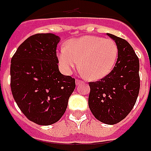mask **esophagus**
Returning <instances> with one entry per match:
<instances>
[{"mask_svg":"<svg viewBox=\"0 0 151 151\" xmlns=\"http://www.w3.org/2000/svg\"><path fill=\"white\" fill-rule=\"evenodd\" d=\"M75 82H76V85H77V86L79 84H81V83H82V81H81V80H78V79H77V80L75 81Z\"/></svg>","mask_w":151,"mask_h":151,"instance_id":"esophagus-1","label":"esophagus"}]
</instances>
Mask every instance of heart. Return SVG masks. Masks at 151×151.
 Masks as SVG:
<instances>
[{"instance_id":"1","label":"heart","mask_w":151,"mask_h":151,"mask_svg":"<svg viewBox=\"0 0 151 151\" xmlns=\"http://www.w3.org/2000/svg\"><path fill=\"white\" fill-rule=\"evenodd\" d=\"M118 55V45L112 39L88 35L68 41L59 52L58 61L66 73L80 66L87 78L95 81L111 72Z\"/></svg>"}]
</instances>
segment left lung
<instances>
[{
  "label": "left lung",
  "instance_id": "obj_1",
  "mask_svg": "<svg viewBox=\"0 0 151 151\" xmlns=\"http://www.w3.org/2000/svg\"><path fill=\"white\" fill-rule=\"evenodd\" d=\"M118 48L111 72L100 81L89 82V107L98 121L108 125L121 122L131 111L140 88L139 60L126 40L107 33Z\"/></svg>",
  "mask_w": 151,
  "mask_h": 151
}]
</instances>
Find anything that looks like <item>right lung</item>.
I'll return each mask as SVG.
<instances>
[{
	"label": "right lung",
	"mask_w": 151,
	"mask_h": 151,
	"mask_svg": "<svg viewBox=\"0 0 151 151\" xmlns=\"http://www.w3.org/2000/svg\"><path fill=\"white\" fill-rule=\"evenodd\" d=\"M58 36L37 33L28 37L11 59L10 76L13 98L30 121L49 126L65 112L75 89V79L58 69Z\"/></svg>",
	"instance_id": "right-lung-1"
}]
</instances>
